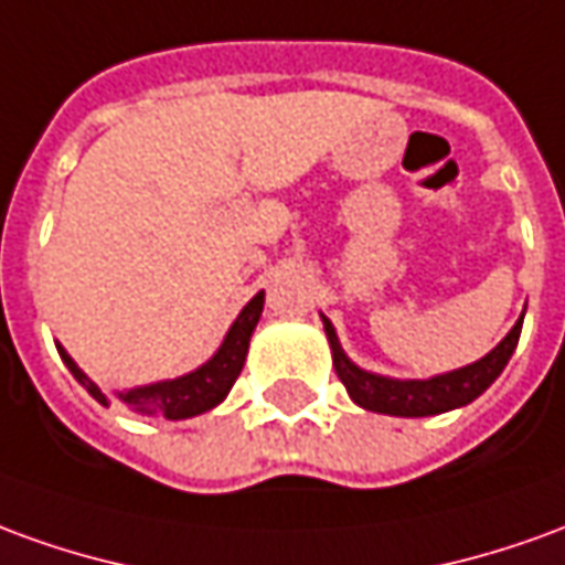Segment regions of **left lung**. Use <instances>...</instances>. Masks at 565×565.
I'll list each match as a JSON object with an SVG mask.
<instances>
[{"mask_svg":"<svg viewBox=\"0 0 565 565\" xmlns=\"http://www.w3.org/2000/svg\"><path fill=\"white\" fill-rule=\"evenodd\" d=\"M523 315H526V309H523ZM523 315L508 330V337L489 351V354H483L480 361L431 379H392L370 373V370L358 366L345 354V349H342V342L337 337V327L330 323V318L321 315V321L327 342H330V351H333L337 376L342 379V385H345L351 401L358 406H364V409H370V413L419 419V416H437V413H449V409H459V406L471 404V401H477L480 394L487 392L495 379L502 376V370L508 366L516 342H520Z\"/></svg>","mask_w":565,"mask_h":565,"instance_id":"8db88e82","label":"left lung"}]
</instances>
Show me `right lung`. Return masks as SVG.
Wrapping results in <instances>:
<instances>
[{"mask_svg": "<svg viewBox=\"0 0 565 565\" xmlns=\"http://www.w3.org/2000/svg\"><path fill=\"white\" fill-rule=\"evenodd\" d=\"M263 302H266V294L259 290L238 311V318L232 321L226 339L214 351V358L204 361L201 366H195L192 373L177 379H161V382H149V385H137V388H125V392H116V397L128 409L140 413V416H164V419H192V416H201V413L214 409L216 404H223L226 394L232 392L238 373H242L244 361H247V349H250V337H254L259 315H263ZM57 351H61L63 364L76 376L78 385L97 404H109V394L100 392V385L94 379H88V373L66 354V349L57 345Z\"/></svg>", "mask_w": 565, "mask_h": 565, "instance_id": "right-lung-1", "label": "right lung"}]
</instances>
